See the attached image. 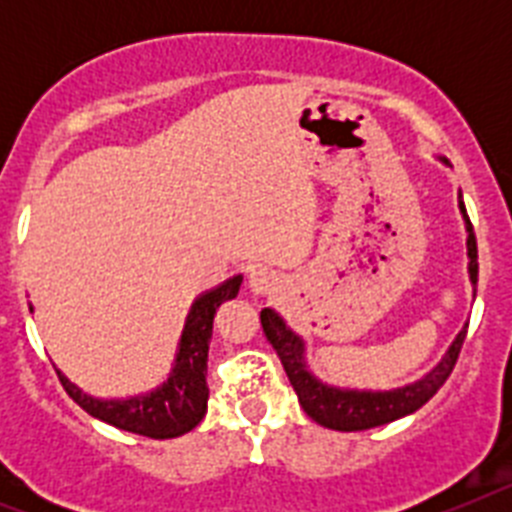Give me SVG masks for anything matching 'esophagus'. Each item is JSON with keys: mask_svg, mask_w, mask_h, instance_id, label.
<instances>
[{"mask_svg": "<svg viewBox=\"0 0 512 512\" xmlns=\"http://www.w3.org/2000/svg\"><path fill=\"white\" fill-rule=\"evenodd\" d=\"M248 287H251L253 295H269L271 289L277 287V274L266 266H253L251 274H248Z\"/></svg>", "mask_w": 512, "mask_h": 512, "instance_id": "esophagus-1", "label": "esophagus"}]
</instances>
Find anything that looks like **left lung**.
I'll return each instance as SVG.
<instances>
[{"mask_svg":"<svg viewBox=\"0 0 512 512\" xmlns=\"http://www.w3.org/2000/svg\"><path fill=\"white\" fill-rule=\"evenodd\" d=\"M443 164L449 166L446 158H441ZM459 210L464 217V228H467V256H469V282L472 287L477 284V238H474L472 223H469L467 207L459 194ZM261 325H264L266 341L274 346L277 356L282 359L284 372H287L289 384L295 387L297 400H300L302 410L310 415L315 423L323 428H333V431H366V428H377V425L392 423L397 418L415 413L423 408L425 402L431 400L441 384L449 379L451 369H454L456 359H459L461 343L467 336V325L456 333L451 341L449 351L441 356L431 372L423 374L420 379L410 384H402L395 390H354V387H336L323 379H318L307 366V346L305 338L300 333L289 328L284 318L277 310L264 307L261 310Z\"/></svg>","mask_w":512,"mask_h":512,"instance_id":"8db88e82","label":"left lung"}]
</instances>
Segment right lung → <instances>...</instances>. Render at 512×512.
<instances>
[{"label":"right lung","instance_id":"add662e5","mask_svg":"<svg viewBox=\"0 0 512 512\" xmlns=\"http://www.w3.org/2000/svg\"><path fill=\"white\" fill-rule=\"evenodd\" d=\"M241 282V274H235L223 284H217L215 289H207L205 295L192 302V310L184 320L179 348H176L174 366H171L166 382L158 384L156 390L135 397H120V400H99V397L87 395L61 369H56L63 390L69 392L71 400L79 402L92 418L115 425L120 431L158 438V441L189 433L200 425L207 413L210 390H207L205 377L212 320H215L217 307L238 295Z\"/></svg>","mask_w":512,"mask_h":512}]
</instances>
